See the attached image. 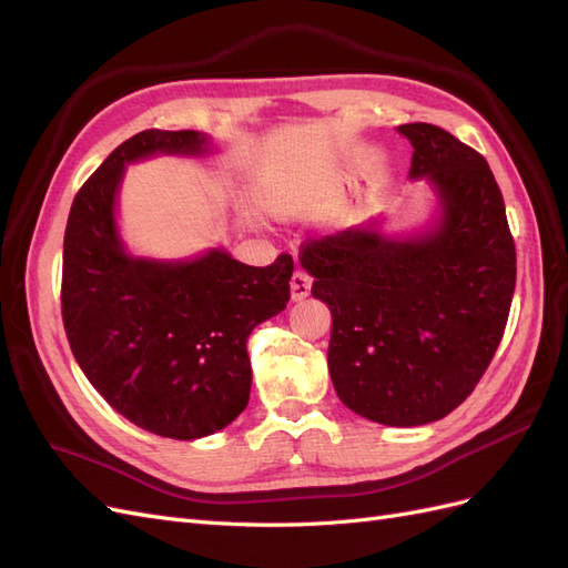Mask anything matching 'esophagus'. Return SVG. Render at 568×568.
<instances>
[{
    "mask_svg": "<svg viewBox=\"0 0 568 568\" xmlns=\"http://www.w3.org/2000/svg\"><path fill=\"white\" fill-rule=\"evenodd\" d=\"M311 286H313L311 274L305 270H296L294 277H291V298L303 301L307 294H311Z\"/></svg>",
    "mask_w": 568,
    "mask_h": 568,
    "instance_id": "34e87169",
    "label": "esophagus"
}]
</instances>
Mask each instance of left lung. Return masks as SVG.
I'll return each mask as SVG.
<instances>
[{"instance_id":"obj_1","label":"left lung","mask_w":568,"mask_h":568,"mask_svg":"<svg viewBox=\"0 0 568 568\" xmlns=\"http://www.w3.org/2000/svg\"><path fill=\"white\" fill-rule=\"evenodd\" d=\"M409 180L436 213L412 234L384 217L307 244L301 265L332 313L326 363L341 403L386 426L438 422L467 400L500 346L517 284L505 201L486 159L450 132L407 123Z\"/></svg>"}]
</instances>
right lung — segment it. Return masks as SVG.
<instances>
[{"mask_svg":"<svg viewBox=\"0 0 568 568\" xmlns=\"http://www.w3.org/2000/svg\"><path fill=\"white\" fill-rule=\"evenodd\" d=\"M196 130H144L82 184L63 239L61 311L80 369L115 412L144 432L194 440L248 405L246 343L288 303L291 255L267 267L209 248L184 261L132 255L118 230L125 168L153 156L201 159Z\"/></svg>","mask_w":568,"mask_h":568,"instance_id":"right-lung-1","label":"right lung"}]
</instances>
